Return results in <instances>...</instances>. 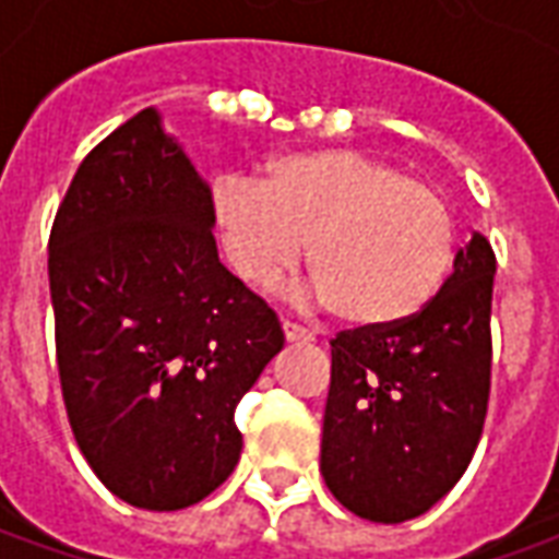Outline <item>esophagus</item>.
I'll return each mask as SVG.
<instances>
[{"label": "esophagus", "instance_id": "obj_1", "mask_svg": "<svg viewBox=\"0 0 559 559\" xmlns=\"http://www.w3.org/2000/svg\"><path fill=\"white\" fill-rule=\"evenodd\" d=\"M281 329H284V338L287 341H302V344L314 341V332H311V329L299 326V323H293V320H284Z\"/></svg>", "mask_w": 559, "mask_h": 559}]
</instances>
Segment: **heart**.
I'll return each instance as SVG.
<instances>
[{
  "mask_svg": "<svg viewBox=\"0 0 559 559\" xmlns=\"http://www.w3.org/2000/svg\"><path fill=\"white\" fill-rule=\"evenodd\" d=\"M212 212L236 275L272 284L302 260L317 296L350 326L411 320L443 287L455 227L431 185L353 148H305L263 164V182L221 176Z\"/></svg>",
  "mask_w": 559,
  "mask_h": 559,
  "instance_id": "b5f03b06",
  "label": "heart"
}]
</instances>
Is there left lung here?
Returning <instances> with one entry per match:
<instances>
[{"label": "left lung", "mask_w": 559, "mask_h": 559, "mask_svg": "<svg viewBox=\"0 0 559 559\" xmlns=\"http://www.w3.org/2000/svg\"><path fill=\"white\" fill-rule=\"evenodd\" d=\"M493 272L491 242L473 233L419 314L329 341L320 473L353 515L411 521L464 476L491 395Z\"/></svg>", "instance_id": "1"}]
</instances>
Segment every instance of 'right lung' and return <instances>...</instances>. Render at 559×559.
<instances>
[{"label": "right lung", "mask_w": 559, "mask_h": 559, "mask_svg": "<svg viewBox=\"0 0 559 559\" xmlns=\"http://www.w3.org/2000/svg\"><path fill=\"white\" fill-rule=\"evenodd\" d=\"M212 191L146 107L92 148L50 230L56 365L95 476L126 503H200L239 464L236 404L284 347L218 260Z\"/></svg>", "instance_id": "obj_1"}]
</instances>
